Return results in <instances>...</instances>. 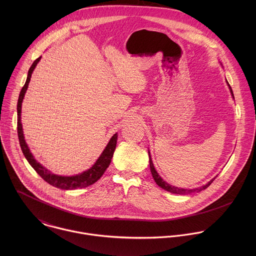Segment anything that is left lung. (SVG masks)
<instances>
[{
  "label": "left lung",
  "instance_id": "obj_1",
  "mask_svg": "<svg viewBox=\"0 0 256 256\" xmlns=\"http://www.w3.org/2000/svg\"><path fill=\"white\" fill-rule=\"evenodd\" d=\"M226 84H228V88H230V94H232V98L234 100V94H232V90L230 86L228 84V80H226ZM148 160H150V172H152V178H154V180L156 182V183L160 188H162V189H164V190H166V191H168V192H170V193L180 194V195H185V194H190V193H194V192H200V191L206 189L211 183L214 182V180L217 178V176H215L214 178H212L209 182L206 183L205 185H202L201 187L193 188V189H186V188H182V187L174 186V185H172V184L164 182V180L162 178V176L158 174V172L156 170V168H154V164H152V158H150V150H148Z\"/></svg>",
  "mask_w": 256,
  "mask_h": 256
}]
</instances>
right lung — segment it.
Listing matches in <instances>:
<instances>
[{
  "label": "right lung",
  "mask_w": 256,
  "mask_h": 256,
  "mask_svg": "<svg viewBox=\"0 0 256 256\" xmlns=\"http://www.w3.org/2000/svg\"><path fill=\"white\" fill-rule=\"evenodd\" d=\"M40 59H41V57L37 58L36 60L34 62V64L32 65V67L30 68L26 82L20 90L18 100V106H16V110H18V140H20V145L22 148V150L24 152V156L30 162V164L34 168V170L36 172L37 174L50 185L60 188V189H64V190H73L76 188L88 187V186L96 182L102 176V174H104L106 168L110 166L111 158L113 156V152L116 148L118 135H117V133H115L111 137L108 144L104 148V152H102L100 158L96 160V162L94 164V166L82 172V174L72 176H58V174H52L45 166H43L40 162H38L36 160V158L34 156V154H32L30 148L24 140V129H22V104L24 102V94L28 90L32 74L34 73Z\"/></svg>",
  "instance_id": "right-lung-1"
}]
</instances>
